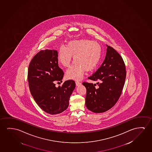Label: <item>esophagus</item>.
<instances>
[{
	"label": "esophagus",
	"instance_id": "1",
	"mask_svg": "<svg viewBox=\"0 0 152 152\" xmlns=\"http://www.w3.org/2000/svg\"><path fill=\"white\" fill-rule=\"evenodd\" d=\"M81 84H82V83H80V82H76V85L77 86H80Z\"/></svg>",
	"mask_w": 152,
	"mask_h": 152
}]
</instances>
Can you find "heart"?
<instances>
[{
  "mask_svg": "<svg viewBox=\"0 0 152 152\" xmlns=\"http://www.w3.org/2000/svg\"><path fill=\"white\" fill-rule=\"evenodd\" d=\"M102 50L97 42L86 39L72 40L68 42L67 47L59 46L57 53L58 61L62 66L68 67L74 56L73 65L66 73L68 79L79 80L84 72L95 69L101 60Z\"/></svg>",
  "mask_w": 152,
  "mask_h": 152,
  "instance_id": "heart-1",
  "label": "heart"
}]
</instances>
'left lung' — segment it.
<instances>
[{"instance_id":"8db88e82","label":"left lung","mask_w":152,"mask_h":152,"mask_svg":"<svg viewBox=\"0 0 152 152\" xmlns=\"http://www.w3.org/2000/svg\"><path fill=\"white\" fill-rule=\"evenodd\" d=\"M107 46L105 59L101 66L88 77L96 84L83 83L86 88V106L95 113L106 112L115 106L120 97L126 77V66L119 53Z\"/></svg>"}]
</instances>
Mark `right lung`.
Here are the masks:
<instances>
[{
    "instance_id": "1",
    "label": "right lung",
    "mask_w": 152,
    "mask_h": 152,
    "mask_svg": "<svg viewBox=\"0 0 152 152\" xmlns=\"http://www.w3.org/2000/svg\"><path fill=\"white\" fill-rule=\"evenodd\" d=\"M63 76L58 65L56 50L40 51L29 65L28 80L31 95L37 105L48 114L61 113L69 106L76 85L74 80H69L56 87L55 82H62Z\"/></svg>"
}]
</instances>
